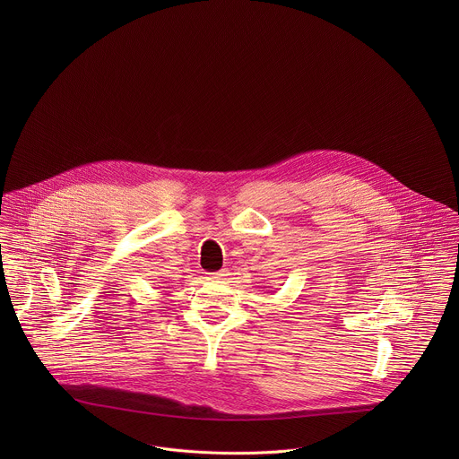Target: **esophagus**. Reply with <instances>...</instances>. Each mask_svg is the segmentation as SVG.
I'll return each instance as SVG.
<instances>
[{
	"mask_svg": "<svg viewBox=\"0 0 459 459\" xmlns=\"http://www.w3.org/2000/svg\"><path fill=\"white\" fill-rule=\"evenodd\" d=\"M224 275H226L224 272H215V273H210V277H208V279H210V281H215V282H219L221 279H224Z\"/></svg>",
	"mask_w": 459,
	"mask_h": 459,
	"instance_id": "34e87169",
	"label": "esophagus"
}]
</instances>
